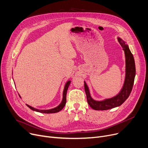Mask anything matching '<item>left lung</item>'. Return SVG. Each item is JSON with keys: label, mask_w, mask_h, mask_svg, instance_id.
Listing matches in <instances>:
<instances>
[{"label": "left lung", "mask_w": 148, "mask_h": 148, "mask_svg": "<svg viewBox=\"0 0 148 148\" xmlns=\"http://www.w3.org/2000/svg\"><path fill=\"white\" fill-rule=\"evenodd\" d=\"M118 41L123 48L125 56V77L122 88L119 94L110 98L101 101L95 100L92 97L89 86L86 82L84 81L88 103L91 108L95 110H106L120 106L128 98L133 89L136 76L134 59L127 42L119 37H118Z\"/></svg>", "instance_id": "obj_1"}]
</instances>
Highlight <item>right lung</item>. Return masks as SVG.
Wrapping results in <instances>:
<instances>
[{
    "mask_svg": "<svg viewBox=\"0 0 148 148\" xmlns=\"http://www.w3.org/2000/svg\"><path fill=\"white\" fill-rule=\"evenodd\" d=\"M71 80H68L65 84L64 86V90H63V96H62V101L61 103L59 104V106H58L57 107H54V108H51V109H49V110H40V109H38V108H34L32 106H30L28 104H26L27 106L30 108L31 110H32L34 111H35V112H40V113H57V112H60L62 108H63L64 107V106H65V104H66V92H67V90L68 89V87L69 86L70 83H71ZM20 96V95H19ZM20 97L21 98V97L20 96Z\"/></svg>",
    "mask_w": 148,
    "mask_h": 148,
    "instance_id": "1",
    "label": "right lung"
}]
</instances>
